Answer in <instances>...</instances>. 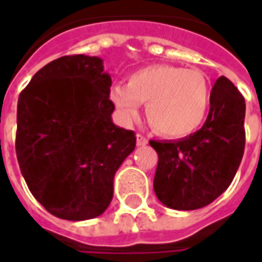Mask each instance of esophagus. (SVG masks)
I'll list each match as a JSON object with an SVG mask.
<instances>
[{"instance_id":"1","label":"esophagus","mask_w":262,"mask_h":262,"mask_svg":"<svg viewBox=\"0 0 262 262\" xmlns=\"http://www.w3.org/2000/svg\"><path fill=\"white\" fill-rule=\"evenodd\" d=\"M136 143H137V146H146V144L148 143V140L146 139V137L143 136V135H137Z\"/></svg>"}]
</instances>
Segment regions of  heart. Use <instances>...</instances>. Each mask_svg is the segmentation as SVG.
<instances>
[{"label":"heart","instance_id":"1","mask_svg":"<svg viewBox=\"0 0 262 262\" xmlns=\"http://www.w3.org/2000/svg\"><path fill=\"white\" fill-rule=\"evenodd\" d=\"M109 99L119 118L129 123L147 103L150 125L168 137H187L201 129L208 118L212 88L199 70L156 64L137 70L127 84L111 86Z\"/></svg>","mask_w":262,"mask_h":262}]
</instances>
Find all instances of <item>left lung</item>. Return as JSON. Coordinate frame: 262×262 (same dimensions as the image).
<instances>
[{
  "instance_id": "1",
  "label": "left lung",
  "mask_w": 262,
  "mask_h": 262,
  "mask_svg": "<svg viewBox=\"0 0 262 262\" xmlns=\"http://www.w3.org/2000/svg\"><path fill=\"white\" fill-rule=\"evenodd\" d=\"M246 102L230 80L212 88L206 122L180 140H150L159 154L154 192L167 208L195 210L225 192L242 163Z\"/></svg>"
}]
</instances>
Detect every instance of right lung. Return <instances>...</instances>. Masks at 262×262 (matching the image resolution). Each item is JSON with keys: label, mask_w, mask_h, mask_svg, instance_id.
Masks as SVG:
<instances>
[{"label": "right lung", "mask_w": 262, "mask_h": 262, "mask_svg": "<svg viewBox=\"0 0 262 262\" xmlns=\"http://www.w3.org/2000/svg\"><path fill=\"white\" fill-rule=\"evenodd\" d=\"M112 80L97 56H64L20 92L16 157L28 188L60 219H94L114 196V178L136 136L112 122Z\"/></svg>", "instance_id": "obj_1"}]
</instances>
